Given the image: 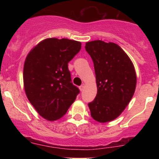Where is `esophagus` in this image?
<instances>
[{
    "instance_id": "obj_1",
    "label": "esophagus",
    "mask_w": 159,
    "mask_h": 159,
    "mask_svg": "<svg viewBox=\"0 0 159 159\" xmlns=\"http://www.w3.org/2000/svg\"><path fill=\"white\" fill-rule=\"evenodd\" d=\"M84 87H85V84H81V85L79 87L80 90L82 91V90H84Z\"/></svg>"
}]
</instances>
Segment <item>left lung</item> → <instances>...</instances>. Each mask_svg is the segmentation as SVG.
I'll list each match as a JSON object with an SVG mask.
<instances>
[{"label": "left lung", "mask_w": 159, "mask_h": 159, "mask_svg": "<svg viewBox=\"0 0 159 159\" xmlns=\"http://www.w3.org/2000/svg\"><path fill=\"white\" fill-rule=\"evenodd\" d=\"M85 49L94 64L97 94L88 104L96 121L107 123L116 119L132 99L136 87V73L125 52L114 43L95 40Z\"/></svg>", "instance_id": "1"}]
</instances>
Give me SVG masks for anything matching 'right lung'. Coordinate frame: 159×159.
<instances>
[{
	"label": "right lung",
	"mask_w": 159,
	"mask_h": 159,
	"mask_svg": "<svg viewBox=\"0 0 159 159\" xmlns=\"http://www.w3.org/2000/svg\"><path fill=\"white\" fill-rule=\"evenodd\" d=\"M81 48V43L49 38L30 51L24 65L25 93L40 116L53 121L66 114L80 93L72 82L68 63Z\"/></svg>",
	"instance_id": "right-lung-1"
}]
</instances>
